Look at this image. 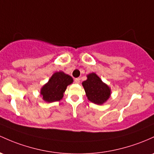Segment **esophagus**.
Here are the masks:
<instances>
[{"label":"esophagus","instance_id":"34e87169","mask_svg":"<svg viewBox=\"0 0 154 154\" xmlns=\"http://www.w3.org/2000/svg\"><path fill=\"white\" fill-rule=\"evenodd\" d=\"M80 78H76L75 80H74V82H75V83H80Z\"/></svg>","mask_w":154,"mask_h":154}]
</instances>
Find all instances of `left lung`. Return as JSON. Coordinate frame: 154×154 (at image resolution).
Listing matches in <instances>:
<instances>
[{"label":"left lung","instance_id":"8db88e82","mask_svg":"<svg viewBox=\"0 0 154 154\" xmlns=\"http://www.w3.org/2000/svg\"><path fill=\"white\" fill-rule=\"evenodd\" d=\"M87 78L82 84L88 99L99 105L107 102L111 94V90L109 86L103 82L95 73L88 74Z\"/></svg>","mask_w":154,"mask_h":154}]
</instances>
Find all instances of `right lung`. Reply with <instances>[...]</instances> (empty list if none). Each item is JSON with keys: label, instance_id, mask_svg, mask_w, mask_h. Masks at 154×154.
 <instances>
[{"label": "right lung", "instance_id": "obj_1", "mask_svg": "<svg viewBox=\"0 0 154 154\" xmlns=\"http://www.w3.org/2000/svg\"><path fill=\"white\" fill-rule=\"evenodd\" d=\"M72 82L73 79L71 76L63 72H57L52 74L48 82L42 88L40 94L43 100L47 102L60 101L63 98L67 86Z\"/></svg>", "mask_w": 154, "mask_h": 154}]
</instances>
